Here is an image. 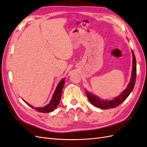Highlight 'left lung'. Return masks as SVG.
Segmentation results:
<instances>
[{"mask_svg": "<svg viewBox=\"0 0 147 147\" xmlns=\"http://www.w3.org/2000/svg\"><path fill=\"white\" fill-rule=\"evenodd\" d=\"M132 70L131 74V78L129 83L128 84L126 88L124 90L120 95L118 96L114 97L112 99H102L99 97L97 96L94 94H93L92 92H89L86 90V96L90 100L91 103L96 107H98L101 109H109L115 108L116 107L118 106L119 104H121L122 102L126 99L127 97L129 96L131 92L134 89L135 83H136V59L134 52L132 50Z\"/></svg>", "mask_w": 147, "mask_h": 147, "instance_id": "1", "label": "left lung"}]
</instances>
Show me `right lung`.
<instances>
[{
    "label": "right lung",
    "instance_id": "add662e5",
    "mask_svg": "<svg viewBox=\"0 0 147 147\" xmlns=\"http://www.w3.org/2000/svg\"><path fill=\"white\" fill-rule=\"evenodd\" d=\"M65 83V78H63L62 80H61L57 86L56 88V90L53 93V95L52 96L51 100H50V103L47 104V105L43 107H34L33 106L30 105L28 104V102H26V101L25 103L26 104H28L30 107H32L34 109H35L37 111L39 112H42V113H48V112H53V110L56 109L57 108V105H59V103L61 100V94H62V91H63V89L64 85Z\"/></svg>",
    "mask_w": 147,
    "mask_h": 147
}]
</instances>
